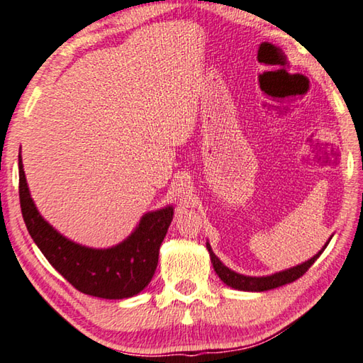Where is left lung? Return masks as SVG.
Here are the masks:
<instances>
[{
    "mask_svg": "<svg viewBox=\"0 0 363 363\" xmlns=\"http://www.w3.org/2000/svg\"><path fill=\"white\" fill-rule=\"evenodd\" d=\"M328 242H330V241H327V245H328ZM327 245L322 247V250H319V252L315 254L314 257H311V259H309L308 262H303L301 265H296L294 268L284 269V272L274 273L272 276H262V278H255V276H245V274L232 272V269L227 268L219 259H217L216 254L213 252V249H211V246H209V242H206V247L209 250L211 263H213L214 272L217 273V276H219V278L223 282H225L227 286L233 287V289H238V291L265 292V291H269V289L281 287L284 284H289V282H294L298 278H301V276L308 272L309 267H311L313 263L319 259V255L324 252V249L327 247Z\"/></svg>",
    "mask_w": 363,
    "mask_h": 363,
    "instance_id": "obj_1",
    "label": "left lung"
}]
</instances>
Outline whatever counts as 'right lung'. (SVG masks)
Here are the masks:
<instances>
[{
  "instance_id": "1",
  "label": "right lung",
  "mask_w": 363,
  "mask_h": 363,
  "mask_svg": "<svg viewBox=\"0 0 363 363\" xmlns=\"http://www.w3.org/2000/svg\"><path fill=\"white\" fill-rule=\"evenodd\" d=\"M18 196L33 241L50 265L79 292L122 300L140 294L152 279L160 245L173 220L171 206L144 214L140 225L121 245L91 249L65 238L38 213L26 186L22 157H18Z\"/></svg>"
}]
</instances>
